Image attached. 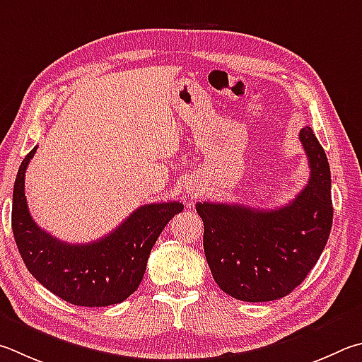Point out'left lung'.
I'll use <instances>...</instances> for the list:
<instances>
[{
    "label": "left lung",
    "mask_w": 362,
    "mask_h": 362,
    "mask_svg": "<svg viewBox=\"0 0 362 362\" xmlns=\"http://www.w3.org/2000/svg\"><path fill=\"white\" fill-rule=\"evenodd\" d=\"M310 179L284 207L198 202L204 253L223 291L245 302L285 298L317 264L332 226L331 169L310 127L299 131Z\"/></svg>",
    "instance_id": "8db88e82"
}]
</instances>
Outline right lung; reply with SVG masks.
Returning <instances> with one entry per match:
<instances>
[{"instance_id": "1", "label": "right lung", "mask_w": 362, "mask_h": 362, "mask_svg": "<svg viewBox=\"0 0 362 362\" xmlns=\"http://www.w3.org/2000/svg\"><path fill=\"white\" fill-rule=\"evenodd\" d=\"M35 147L18 168L12 193V233L33 277L58 298L82 307H107L133 294L146 274L148 255L182 202L136 209L120 226L90 244H68L36 225L25 196V170Z\"/></svg>"}]
</instances>
